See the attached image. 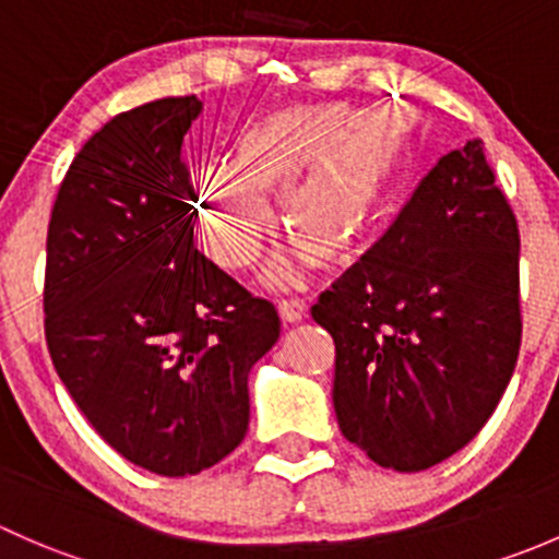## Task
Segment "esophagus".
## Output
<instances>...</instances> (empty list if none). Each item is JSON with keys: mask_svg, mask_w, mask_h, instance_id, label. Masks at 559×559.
<instances>
[{"mask_svg": "<svg viewBox=\"0 0 559 559\" xmlns=\"http://www.w3.org/2000/svg\"><path fill=\"white\" fill-rule=\"evenodd\" d=\"M278 313L284 319V324H300L306 319V306L300 300H284L278 302Z\"/></svg>", "mask_w": 559, "mask_h": 559, "instance_id": "obj_1", "label": "esophagus"}]
</instances>
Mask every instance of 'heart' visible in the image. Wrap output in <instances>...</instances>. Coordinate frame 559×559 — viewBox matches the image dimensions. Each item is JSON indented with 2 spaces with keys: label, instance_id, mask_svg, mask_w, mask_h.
Returning <instances> with one entry per match:
<instances>
[{
  "label": "heart",
  "instance_id": "b5f03b06",
  "mask_svg": "<svg viewBox=\"0 0 559 559\" xmlns=\"http://www.w3.org/2000/svg\"><path fill=\"white\" fill-rule=\"evenodd\" d=\"M400 129L386 110L297 103L253 116L233 138L229 162L189 173L197 238L227 270L248 267L273 229L270 200L297 238L264 270L286 284L297 264H346L373 235L394 191Z\"/></svg>",
  "mask_w": 559,
  "mask_h": 559
}]
</instances>
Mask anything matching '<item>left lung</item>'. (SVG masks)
Returning <instances> with one entry per match:
<instances>
[{"label": "left lung", "instance_id": "obj_1", "mask_svg": "<svg viewBox=\"0 0 559 559\" xmlns=\"http://www.w3.org/2000/svg\"><path fill=\"white\" fill-rule=\"evenodd\" d=\"M311 316L335 341L337 427L376 465L427 471L476 438L522 341L520 229L481 140L432 167Z\"/></svg>", "mask_w": 559, "mask_h": 559}]
</instances>
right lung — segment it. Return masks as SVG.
I'll return each instance as SVG.
<instances>
[{
	"label": "right lung",
	"instance_id": "1",
	"mask_svg": "<svg viewBox=\"0 0 559 559\" xmlns=\"http://www.w3.org/2000/svg\"><path fill=\"white\" fill-rule=\"evenodd\" d=\"M197 97L107 121L48 224L45 341L94 430L134 465L194 476L240 447L248 373L281 321L194 246L180 145Z\"/></svg>",
	"mask_w": 559,
	"mask_h": 559
}]
</instances>
